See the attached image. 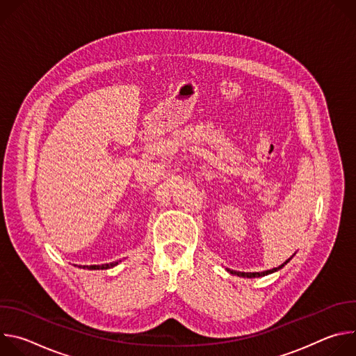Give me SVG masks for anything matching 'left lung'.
Wrapping results in <instances>:
<instances>
[{
	"mask_svg": "<svg viewBox=\"0 0 356 356\" xmlns=\"http://www.w3.org/2000/svg\"><path fill=\"white\" fill-rule=\"evenodd\" d=\"M291 259V258H290ZM290 259H287L284 264H282L279 268H273V269H270V270H265V272H236V270H231V269H227L229 273H232V275H236V276H241V277H262V276H266V275H270V273H273V272H277L279 269H282Z\"/></svg>",
	"mask_w": 356,
	"mask_h": 356,
	"instance_id": "8db88e82",
	"label": "left lung"
}]
</instances>
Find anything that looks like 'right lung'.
<instances>
[{"mask_svg":"<svg viewBox=\"0 0 356 356\" xmlns=\"http://www.w3.org/2000/svg\"><path fill=\"white\" fill-rule=\"evenodd\" d=\"M121 262V261H120ZM115 265H118V261L117 262H111V264H104V265H91V266H83V269H90V270H103V269H110V268H113V266H115ZM79 268H81V266H79Z\"/></svg>","mask_w":356,"mask_h":356,"instance_id":"obj_1","label":"right lung"}]
</instances>
